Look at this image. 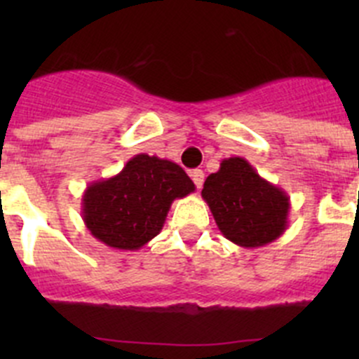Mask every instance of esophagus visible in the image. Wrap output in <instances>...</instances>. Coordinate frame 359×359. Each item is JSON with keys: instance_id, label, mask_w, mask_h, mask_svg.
<instances>
[{"instance_id": "34e87169", "label": "esophagus", "mask_w": 359, "mask_h": 359, "mask_svg": "<svg viewBox=\"0 0 359 359\" xmlns=\"http://www.w3.org/2000/svg\"><path fill=\"white\" fill-rule=\"evenodd\" d=\"M191 179H193L194 186H196L198 189H201L203 182H205V173H203V170H193V172H191Z\"/></svg>"}]
</instances>
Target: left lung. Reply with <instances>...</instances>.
Listing matches in <instances>:
<instances>
[{
	"label": "left lung",
	"mask_w": 359,
	"mask_h": 359,
	"mask_svg": "<svg viewBox=\"0 0 359 359\" xmlns=\"http://www.w3.org/2000/svg\"><path fill=\"white\" fill-rule=\"evenodd\" d=\"M201 196L220 233L238 247L273 243L288 227L290 196L260 177L245 158L224 159L219 172L206 177Z\"/></svg>",
	"instance_id": "8db88e82"
}]
</instances>
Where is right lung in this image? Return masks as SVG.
<instances>
[{
    "label": "right lung",
    "instance_id": "add662e5",
    "mask_svg": "<svg viewBox=\"0 0 359 359\" xmlns=\"http://www.w3.org/2000/svg\"><path fill=\"white\" fill-rule=\"evenodd\" d=\"M193 180L170 159L137 154L81 198V217L95 240L114 250H139L163 229L173 200L194 193Z\"/></svg>",
    "mask_w": 359,
    "mask_h": 359
}]
</instances>
